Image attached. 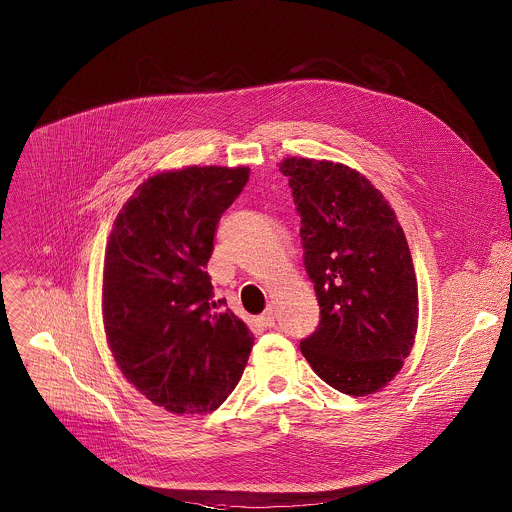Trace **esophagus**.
<instances>
[{"label": "esophagus", "mask_w": 512, "mask_h": 512, "mask_svg": "<svg viewBox=\"0 0 512 512\" xmlns=\"http://www.w3.org/2000/svg\"><path fill=\"white\" fill-rule=\"evenodd\" d=\"M257 320H259V324H261V326H265V328L275 326V310H273V307L265 308V312H263Z\"/></svg>", "instance_id": "34e87169"}]
</instances>
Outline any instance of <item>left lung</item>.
<instances>
[{
	"mask_svg": "<svg viewBox=\"0 0 512 512\" xmlns=\"http://www.w3.org/2000/svg\"><path fill=\"white\" fill-rule=\"evenodd\" d=\"M301 213L305 267L320 305L301 342L308 364L348 396L380 392L402 370L417 334V279L396 211L358 170L285 158Z\"/></svg>",
	"mask_w": 512,
	"mask_h": 512,
	"instance_id": "8db88e82",
	"label": "left lung"
}]
</instances>
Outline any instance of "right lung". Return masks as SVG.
I'll return each instance as SVG.
<instances>
[{
  "mask_svg": "<svg viewBox=\"0 0 512 512\" xmlns=\"http://www.w3.org/2000/svg\"><path fill=\"white\" fill-rule=\"evenodd\" d=\"M247 166H186L144 180L118 211L104 253L106 344L124 378L170 413H209L233 392L253 332L217 312L205 265Z\"/></svg>",
  "mask_w": 512,
  "mask_h": 512,
  "instance_id": "obj_1",
  "label": "right lung"
}]
</instances>
